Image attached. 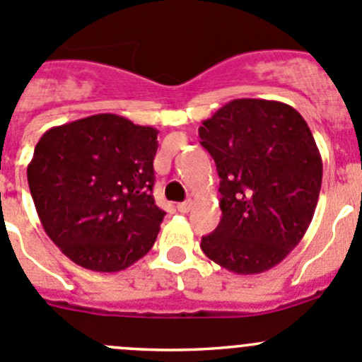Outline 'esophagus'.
Here are the masks:
<instances>
[{"instance_id":"esophagus-1","label":"esophagus","mask_w":362,"mask_h":362,"mask_svg":"<svg viewBox=\"0 0 362 362\" xmlns=\"http://www.w3.org/2000/svg\"><path fill=\"white\" fill-rule=\"evenodd\" d=\"M191 208H192V202H191V199H187V202L178 203V204H177V210L180 211V214H189V211H191Z\"/></svg>"}]
</instances>
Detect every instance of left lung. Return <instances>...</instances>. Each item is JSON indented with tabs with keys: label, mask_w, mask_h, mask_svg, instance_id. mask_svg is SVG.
Masks as SVG:
<instances>
[{
	"label": "left lung",
	"mask_w": 362,
	"mask_h": 362,
	"mask_svg": "<svg viewBox=\"0 0 362 362\" xmlns=\"http://www.w3.org/2000/svg\"><path fill=\"white\" fill-rule=\"evenodd\" d=\"M221 177L222 218L202 238L208 259L238 275L273 268L315 214L322 159L308 124L280 101L233 100L199 127Z\"/></svg>",
	"instance_id": "left-lung-1"
}]
</instances>
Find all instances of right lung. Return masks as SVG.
<instances>
[{
	"label": "right lung",
	"mask_w": 362,
	"mask_h": 362,
	"mask_svg": "<svg viewBox=\"0 0 362 362\" xmlns=\"http://www.w3.org/2000/svg\"><path fill=\"white\" fill-rule=\"evenodd\" d=\"M158 133L98 113L40 138L29 191L45 233L75 264L120 272L152 249L166 215L152 196Z\"/></svg>",
	"instance_id": "obj_1"
}]
</instances>
